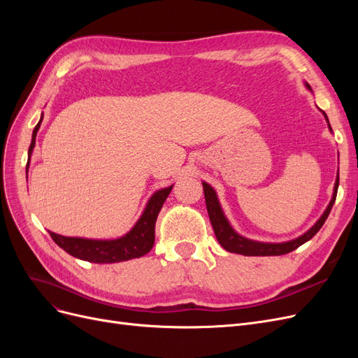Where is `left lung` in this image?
Instances as JSON below:
<instances>
[{
  "label": "left lung",
  "mask_w": 358,
  "mask_h": 358,
  "mask_svg": "<svg viewBox=\"0 0 358 358\" xmlns=\"http://www.w3.org/2000/svg\"><path fill=\"white\" fill-rule=\"evenodd\" d=\"M308 88L310 90V86L308 85ZM327 119V116H326ZM329 122V121H327ZM330 127V124H329ZM338 187H339V171H338V178H336V183H334V192H333V199L330 201V204L327 206L326 212L322 213L321 218L317 221V224L312 227L309 231H306L303 236L297 237L294 241L289 242H284V243H263V242H254L249 241L246 237H242L237 234L229 224V221L225 220V216L221 210V206L218 203V199H216V194L212 189L210 185L203 182V191H204V199H206V208H208V213L209 218L213 227V231L216 239L221 243V246L224 249H227L229 252H236V254H242V255H284L288 254L291 251H294L300 245L306 243L308 241H310L313 236H315L321 227L326 222L327 216L333 208V204L336 201V194H338Z\"/></svg>",
  "instance_id": "8db88e82"
}]
</instances>
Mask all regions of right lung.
<instances>
[{"instance_id":"1","label":"right lung","mask_w":358,"mask_h":358,"mask_svg":"<svg viewBox=\"0 0 358 358\" xmlns=\"http://www.w3.org/2000/svg\"><path fill=\"white\" fill-rule=\"evenodd\" d=\"M43 119V117H41ZM36 125L32 131V140L29 146V155L32 148L36 146V136L41 124ZM173 187L157 191L150 200L148 201L143 215L140 216L133 230L127 233L124 237H119L115 241H90L80 239V237H66L50 231V237L59 248L69 252L70 255L85 259V262L107 264V263H119L127 262V259L138 258L148 254L154 246L155 242V222L158 213L164 204L166 199Z\"/></svg>"}]
</instances>
